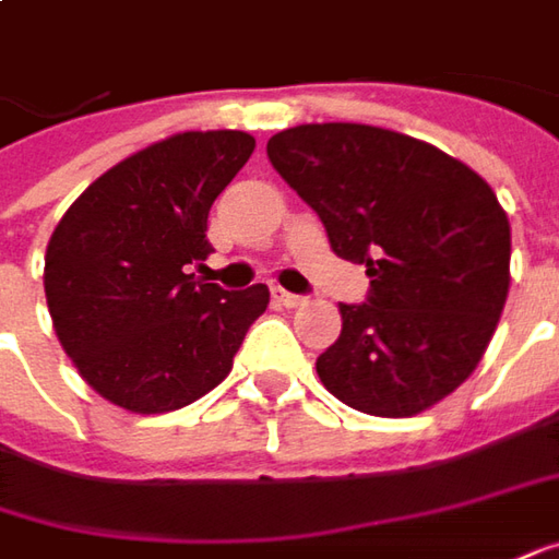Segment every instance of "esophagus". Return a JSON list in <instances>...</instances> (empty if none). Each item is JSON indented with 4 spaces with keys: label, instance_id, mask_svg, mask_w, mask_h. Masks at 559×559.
<instances>
[{
    "label": "esophagus",
    "instance_id": "obj_1",
    "mask_svg": "<svg viewBox=\"0 0 559 559\" xmlns=\"http://www.w3.org/2000/svg\"><path fill=\"white\" fill-rule=\"evenodd\" d=\"M272 294H275V299H278L281 306H287V309H297V306H302V302H306V297L290 294V290H284V287H275Z\"/></svg>",
    "mask_w": 559,
    "mask_h": 559
}]
</instances>
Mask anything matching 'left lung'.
Instances as JSON below:
<instances>
[{
  "mask_svg": "<svg viewBox=\"0 0 559 559\" xmlns=\"http://www.w3.org/2000/svg\"><path fill=\"white\" fill-rule=\"evenodd\" d=\"M281 179L365 265L368 302H340L318 356L328 393L374 417L433 408L476 371L510 287V222L471 166L393 129L306 123L269 139Z\"/></svg>",
  "mask_w": 559,
  "mask_h": 559,
  "instance_id": "1",
  "label": "left lung"
}]
</instances>
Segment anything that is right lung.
Returning <instances> with one entry per match:
<instances>
[{"label":"right lung","instance_id":"add662e5","mask_svg":"<svg viewBox=\"0 0 559 559\" xmlns=\"http://www.w3.org/2000/svg\"><path fill=\"white\" fill-rule=\"evenodd\" d=\"M253 135L179 132L126 157L70 203L46 250V299L88 386L135 414L191 405L231 371L269 287L194 278L210 257L206 216Z\"/></svg>","mask_w":559,"mask_h":559}]
</instances>
